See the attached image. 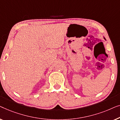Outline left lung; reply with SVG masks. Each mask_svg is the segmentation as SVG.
<instances>
[{
    "mask_svg": "<svg viewBox=\"0 0 120 120\" xmlns=\"http://www.w3.org/2000/svg\"><path fill=\"white\" fill-rule=\"evenodd\" d=\"M104 39H105V38H104Z\"/></svg>",
    "mask_w": 120,
    "mask_h": 120,
    "instance_id": "8db88e82",
    "label": "left lung"
}]
</instances>
